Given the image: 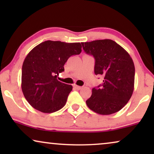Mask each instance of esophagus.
I'll use <instances>...</instances> for the list:
<instances>
[{
  "mask_svg": "<svg viewBox=\"0 0 154 154\" xmlns=\"http://www.w3.org/2000/svg\"><path fill=\"white\" fill-rule=\"evenodd\" d=\"M73 87H74V88H75L76 90H81L82 88V87H81V86H79V85H73Z\"/></svg>",
  "mask_w": 154,
  "mask_h": 154,
  "instance_id": "esophagus-1",
  "label": "esophagus"
}]
</instances>
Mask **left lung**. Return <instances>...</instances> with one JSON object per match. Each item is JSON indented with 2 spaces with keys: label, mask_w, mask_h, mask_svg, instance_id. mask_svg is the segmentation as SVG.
Wrapping results in <instances>:
<instances>
[{
  "label": "left lung",
  "mask_w": 154,
  "mask_h": 154,
  "mask_svg": "<svg viewBox=\"0 0 154 154\" xmlns=\"http://www.w3.org/2000/svg\"><path fill=\"white\" fill-rule=\"evenodd\" d=\"M81 44L84 51L95 60L94 73L104 77L102 85L92 88L87 106L101 115L118 112L128 102L134 90L135 70L131 57L110 39Z\"/></svg>",
  "instance_id": "left-lung-1"
}]
</instances>
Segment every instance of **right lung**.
Instances as JSON below:
<instances>
[{"instance_id":"add662e5","label":"right lung","mask_w":154,"mask_h":154,"mask_svg":"<svg viewBox=\"0 0 154 154\" xmlns=\"http://www.w3.org/2000/svg\"><path fill=\"white\" fill-rule=\"evenodd\" d=\"M81 48L80 43L46 41L29 52L22 65V90L31 106L48 113L66 104L73 87L57 78L68 59L79 54Z\"/></svg>"}]
</instances>
